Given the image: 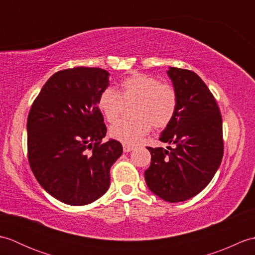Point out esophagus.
Wrapping results in <instances>:
<instances>
[{"instance_id":"34e87169","label":"esophagus","mask_w":255,"mask_h":255,"mask_svg":"<svg viewBox=\"0 0 255 255\" xmlns=\"http://www.w3.org/2000/svg\"><path fill=\"white\" fill-rule=\"evenodd\" d=\"M123 149H124V152H130L134 148L132 145H129V144H124L123 145Z\"/></svg>"}]
</instances>
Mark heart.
<instances>
[{"label": "heart", "mask_w": 255, "mask_h": 255, "mask_svg": "<svg viewBox=\"0 0 255 255\" xmlns=\"http://www.w3.org/2000/svg\"><path fill=\"white\" fill-rule=\"evenodd\" d=\"M132 107L134 118L113 125L110 134L113 139L125 144H136L145 134L155 129H163L174 119L178 97L172 85L161 83L149 74L134 73L121 83V92L107 88L99 97V108L107 122L114 123L121 117L125 104Z\"/></svg>", "instance_id": "1"}]
</instances>
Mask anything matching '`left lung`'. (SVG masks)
Here are the masks:
<instances>
[{"label": "left lung", "mask_w": 255, "mask_h": 255, "mask_svg": "<svg viewBox=\"0 0 255 255\" xmlns=\"http://www.w3.org/2000/svg\"><path fill=\"white\" fill-rule=\"evenodd\" d=\"M167 74L178 106L159 140L175 147H147L151 163L144 178L156 196L178 203L202 192L217 172L224 155L223 118L213 93L196 73L171 67Z\"/></svg>", "instance_id": "1"}]
</instances>
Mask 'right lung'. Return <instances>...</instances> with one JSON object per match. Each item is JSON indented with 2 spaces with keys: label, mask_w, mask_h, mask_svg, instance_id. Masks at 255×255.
I'll return each mask as SVG.
<instances>
[{
  "label": "right lung",
  "mask_w": 255,
  "mask_h": 255,
  "mask_svg": "<svg viewBox=\"0 0 255 255\" xmlns=\"http://www.w3.org/2000/svg\"><path fill=\"white\" fill-rule=\"evenodd\" d=\"M106 70L78 67L51 75L27 119V150L38 183L60 202L83 206L110 187L111 166L123 145L102 142L106 126L99 97L110 83Z\"/></svg>",
  "instance_id": "right-lung-1"
}]
</instances>
